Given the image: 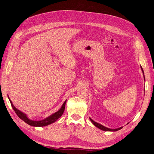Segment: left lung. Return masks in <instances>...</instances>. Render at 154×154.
I'll list each match as a JSON object with an SVG mask.
<instances>
[{
  "label": "left lung",
  "mask_w": 154,
  "mask_h": 154,
  "mask_svg": "<svg viewBox=\"0 0 154 154\" xmlns=\"http://www.w3.org/2000/svg\"><path fill=\"white\" fill-rule=\"evenodd\" d=\"M141 69H142V72H143V70L142 66H141ZM143 75H144V73H143ZM144 78H145V76H144ZM90 119L91 122H92V123L93 124V125H94L95 127H97V128H100V129H101V130H103V131H117V130H120V129H122V128H123V127H120V128H116V129L108 128H107V127H104V126H103V125H101V124H100V123H97V122H94L90 118Z\"/></svg>",
  "instance_id": "8db88e82"
}]
</instances>
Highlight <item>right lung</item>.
Returning a JSON list of instances; mask_svg holds the SVG:
<instances>
[{"label":"right lung","instance_id":"add662e5","mask_svg":"<svg viewBox=\"0 0 154 154\" xmlns=\"http://www.w3.org/2000/svg\"><path fill=\"white\" fill-rule=\"evenodd\" d=\"M9 100H10V102L11 103V106H12L13 109L14 110V112H16V113L18 115L19 118L21 120H23L24 122H25L26 123H27L28 125L33 126V127L46 126V125H49V124H51V123H53L54 122H56L58 119L60 118V117L62 116V115L63 114V112H64V109H65L66 102V101H65L64 102L63 105H62L61 108H60L59 111H57V112L54 113V114L51 115V116L48 117V118H46V119L41 120V121H33V120L29 119L26 114L23 113V112H21L20 111H19V109H17L15 106L13 105V104L12 103V101H11L10 99H9Z\"/></svg>","mask_w":154,"mask_h":154}]
</instances>
